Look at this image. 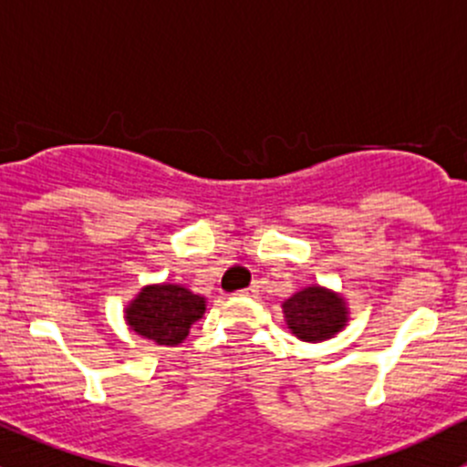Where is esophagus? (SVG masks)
<instances>
[{"mask_svg": "<svg viewBox=\"0 0 467 467\" xmlns=\"http://www.w3.org/2000/svg\"><path fill=\"white\" fill-rule=\"evenodd\" d=\"M242 294L248 296V298H255V296L260 294V285H257V282H255V285H251V286H248V289H244Z\"/></svg>", "mask_w": 467, "mask_h": 467, "instance_id": "1", "label": "esophagus"}]
</instances>
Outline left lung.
Instances as JSON below:
<instances>
[{"label": "left lung", "mask_w": 467, "mask_h": 467, "mask_svg": "<svg viewBox=\"0 0 467 467\" xmlns=\"http://www.w3.org/2000/svg\"><path fill=\"white\" fill-rule=\"evenodd\" d=\"M289 332L305 343L334 338L350 323V307L338 291L323 285H307L282 303Z\"/></svg>", "instance_id": "8db88e82"}]
</instances>
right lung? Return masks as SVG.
<instances>
[{
	"label": "right lung",
	"mask_w": 467,
	"mask_h": 467,
	"mask_svg": "<svg viewBox=\"0 0 467 467\" xmlns=\"http://www.w3.org/2000/svg\"><path fill=\"white\" fill-rule=\"evenodd\" d=\"M205 307V296L194 294L185 285L155 282L144 285L124 305V321L142 338L173 348L185 341L192 325L203 318Z\"/></svg>",
	"instance_id": "1"
}]
</instances>
